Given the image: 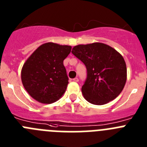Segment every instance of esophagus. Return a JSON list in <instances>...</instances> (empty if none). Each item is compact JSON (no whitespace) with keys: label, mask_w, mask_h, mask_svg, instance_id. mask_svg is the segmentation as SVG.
Segmentation results:
<instances>
[{"label":"esophagus","mask_w":147,"mask_h":147,"mask_svg":"<svg viewBox=\"0 0 147 147\" xmlns=\"http://www.w3.org/2000/svg\"><path fill=\"white\" fill-rule=\"evenodd\" d=\"M74 82H79V79H78L77 77H76V78H74Z\"/></svg>","instance_id":"1"}]
</instances>
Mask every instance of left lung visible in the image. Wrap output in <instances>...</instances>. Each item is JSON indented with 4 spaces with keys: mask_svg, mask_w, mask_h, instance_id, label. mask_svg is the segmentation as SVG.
I'll return each mask as SVG.
<instances>
[{
    "mask_svg": "<svg viewBox=\"0 0 147 147\" xmlns=\"http://www.w3.org/2000/svg\"><path fill=\"white\" fill-rule=\"evenodd\" d=\"M71 52L86 66L82 92L88 102L105 105L120 94L127 81V66L117 51L106 44L93 42L76 45Z\"/></svg>",
    "mask_w": 147,
    "mask_h": 147,
    "instance_id": "8db88e82",
    "label": "left lung"
}]
</instances>
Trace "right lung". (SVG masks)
Here are the masks:
<instances>
[{
  "label": "right lung",
  "mask_w": 147,
  "mask_h": 147,
  "mask_svg": "<svg viewBox=\"0 0 147 147\" xmlns=\"http://www.w3.org/2000/svg\"><path fill=\"white\" fill-rule=\"evenodd\" d=\"M71 46L54 42L41 45L23 65L21 80L28 94L42 104H51L64 94L68 77L63 60Z\"/></svg>",
  "instance_id": "add662e5"
}]
</instances>
